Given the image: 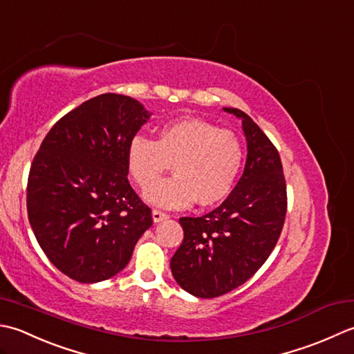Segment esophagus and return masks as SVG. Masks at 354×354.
I'll list each match as a JSON object with an SVG mask.
<instances>
[{
  "label": "esophagus",
  "instance_id": "1",
  "mask_svg": "<svg viewBox=\"0 0 354 354\" xmlns=\"http://www.w3.org/2000/svg\"><path fill=\"white\" fill-rule=\"evenodd\" d=\"M167 218H169V215L167 212L158 211V209H154V211H153V220H154V223H160V221L167 220Z\"/></svg>",
  "mask_w": 354,
  "mask_h": 354
}]
</instances>
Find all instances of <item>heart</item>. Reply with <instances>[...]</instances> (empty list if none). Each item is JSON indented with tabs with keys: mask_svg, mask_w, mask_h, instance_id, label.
I'll use <instances>...</instances> for the list:
<instances>
[{
	"mask_svg": "<svg viewBox=\"0 0 354 354\" xmlns=\"http://www.w3.org/2000/svg\"><path fill=\"white\" fill-rule=\"evenodd\" d=\"M171 162L175 176L156 184ZM243 163L240 137L196 118L162 125L156 142L137 134L127 148L129 176L142 189L151 185L145 198L162 207H186L196 200L203 207L221 203L234 191Z\"/></svg>",
	"mask_w": 354,
	"mask_h": 354,
	"instance_id": "1",
	"label": "heart"
}]
</instances>
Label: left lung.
<instances>
[{
  "mask_svg": "<svg viewBox=\"0 0 354 354\" xmlns=\"http://www.w3.org/2000/svg\"><path fill=\"white\" fill-rule=\"evenodd\" d=\"M248 140L244 172L223 203L203 217H182L183 243L171 258L172 277L198 298L221 297L255 275L275 249L287 211L278 149L238 108Z\"/></svg>",
  "mask_w": 354,
  "mask_h": 354,
  "instance_id": "1",
  "label": "left lung"
}]
</instances>
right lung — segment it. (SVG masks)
Listing matches in <instances>:
<instances>
[{
	"instance_id": "add662e5",
	"label": "right lung",
	"mask_w": 354,
	"mask_h": 354,
	"mask_svg": "<svg viewBox=\"0 0 354 354\" xmlns=\"http://www.w3.org/2000/svg\"><path fill=\"white\" fill-rule=\"evenodd\" d=\"M149 116L136 99L105 93L57 120L33 158L28 221L50 263L79 283L119 273L153 225L127 177L128 143Z\"/></svg>"
}]
</instances>
